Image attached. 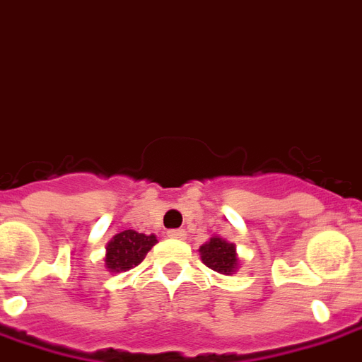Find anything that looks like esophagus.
Returning a JSON list of instances; mask_svg holds the SVG:
<instances>
[{
	"label": "esophagus",
	"mask_w": 362,
	"mask_h": 362,
	"mask_svg": "<svg viewBox=\"0 0 362 362\" xmlns=\"http://www.w3.org/2000/svg\"><path fill=\"white\" fill-rule=\"evenodd\" d=\"M167 236L175 238V240H184L186 238V230L184 228H173V230L167 232Z\"/></svg>",
	"instance_id": "obj_1"
}]
</instances>
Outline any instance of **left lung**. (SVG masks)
Masks as SVG:
<instances>
[{
	"label": "left lung",
	"mask_w": 362,
	"mask_h": 362,
	"mask_svg": "<svg viewBox=\"0 0 362 362\" xmlns=\"http://www.w3.org/2000/svg\"><path fill=\"white\" fill-rule=\"evenodd\" d=\"M202 262L206 264L210 269L223 275H230L234 273L238 266L236 247L234 243H228L221 238H211L210 242L204 243L201 247Z\"/></svg>",
	"instance_id": "8db88e82"
}]
</instances>
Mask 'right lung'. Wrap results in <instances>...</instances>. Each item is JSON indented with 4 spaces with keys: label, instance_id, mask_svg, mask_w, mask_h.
Instances as JSON below:
<instances>
[{
    "label": "right lung",
    "instance_id": "right-lung-1",
    "mask_svg": "<svg viewBox=\"0 0 362 362\" xmlns=\"http://www.w3.org/2000/svg\"><path fill=\"white\" fill-rule=\"evenodd\" d=\"M156 243L158 240L154 234L146 236V234H139L135 230L120 232L105 247L107 251L105 252V267L115 273L134 269L135 266L143 262L146 252L151 251Z\"/></svg>",
    "mask_w": 362,
    "mask_h": 362
}]
</instances>
